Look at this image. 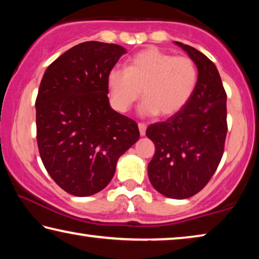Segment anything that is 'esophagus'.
<instances>
[{
  "mask_svg": "<svg viewBox=\"0 0 259 259\" xmlns=\"http://www.w3.org/2000/svg\"><path fill=\"white\" fill-rule=\"evenodd\" d=\"M146 128H147V126H146L145 123H138V129H139L140 136H145Z\"/></svg>",
  "mask_w": 259,
  "mask_h": 259,
  "instance_id": "esophagus-1",
  "label": "esophagus"
}]
</instances>
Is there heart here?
<instances>
[{
  "label": "heart",
  "instance_id": "heart-1",
  "mask_svg": "<svg viewBox=\"0 0 259 259\" xmlns=\"http://www.w3.org/2000/svg\"><path fill=\"white\" fill-rule=\"evenodd\" d=\"M198 84V69L191 58L172 56L156 47L131 56L126 68L115 66L107 74L112 106L121 113L129 111L142 96L139 106L144 116L159 114L169 117L186 106Z\"/></svg>",
  "mask_w": 259,
  "mask_h": 259
}]
</instances>
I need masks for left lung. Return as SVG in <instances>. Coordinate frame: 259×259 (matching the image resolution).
I'll return each instance as SVG.
<instances>
[{
    "label": "left lung",
    "instance_id": "1",
    "mask_svg": "<svg viewBox=\"0 0 259 259\" xmlns=\"http://www.w3.org/2000/svg\"><path fill=\"white\" fill-rule=\"evenodd\" d=\"M198 68V84L182 111L151 124L146 136L155 145L147 165L152 186L171 199H187L207 185L224 152L226 93L218 69L195 48L174 42Z\"/></svg>",
    "mask_w": 259,
    "mask_h": 259
}]
</instances>
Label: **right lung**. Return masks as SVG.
Wrapping results in <instances>:
<instances>
[{
	"label": "right lung",
	"mask_w": 259,
	"mask_h": 259,
	"mask_svg": "<svg viewBox=\"0 0 259 259\" xmlns=\"http://www.w3.org/2000/svg\"><path fill=\"white\" fill-rule=\"evenodd\" d=\"M124 54L113 43L83 42L42 77L35 102L38 151L48 174L72 195L104 190L139 138L137 123L114 111L107 97V74Z\"/></svg>",
	"instance_id": "add662e5"
}]
</instances>
